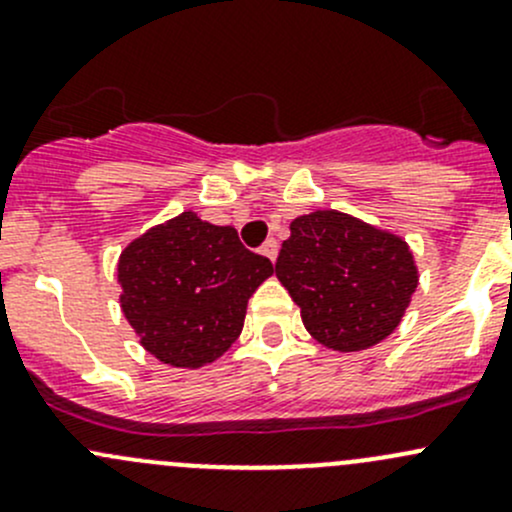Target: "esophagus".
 Listing matches in <instances>:
<instances>
[{"mask_svg":"<svg viewBox=\"0 0 512 512\" xmlns=\"http://www.w3.org/2000/svg\"><path fill=\"white\" fill-rule=\"evenodd\" d=\"M260 252L267 257V260L275 262L277 260V252H280V245H277V240H272V237H270V240H265V245L260 247Z\"/></svg>","mask_w":512,"mask_h":512,"instance_id":"obj_1","label":"esophagus"}]
</instances>
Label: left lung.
<instances>
[{"mask_svg": "<svg viewBox=\"0 0 512 512\" xmlns=\"http://www.w3.org/2000/svg\"><path fill=\"white\" fill-rule=\"evenodd\" d=\"M275 272L307 332L334 352H361L389 337L418 287L404 237L339 210L294 218Z\"/></svg>", "mask_w": 512, "mask_h": 512, "instance_id": "1", "label": "left lung"}]
</instances>
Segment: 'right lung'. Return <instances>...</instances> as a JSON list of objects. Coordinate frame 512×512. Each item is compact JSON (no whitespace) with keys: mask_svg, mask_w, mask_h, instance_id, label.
Instances as JSON below:
<instances>
[{"mask_svg":"<svg viewBox=\"0 0 512 512\" xmlns=\"http://www.w3.org/2000/svg\"><path fill=\"white\" fill-rule=\"evenodd\" d=\"M272 272L267 257L242 247L235 227L185 210L123 247L121 309L146 352L200 369L235 344L247 299Z\"/></svg>","mask_w":512,"mask_h":512,"instance_id":"add662e5","label":"right lung"}]
</instances>
